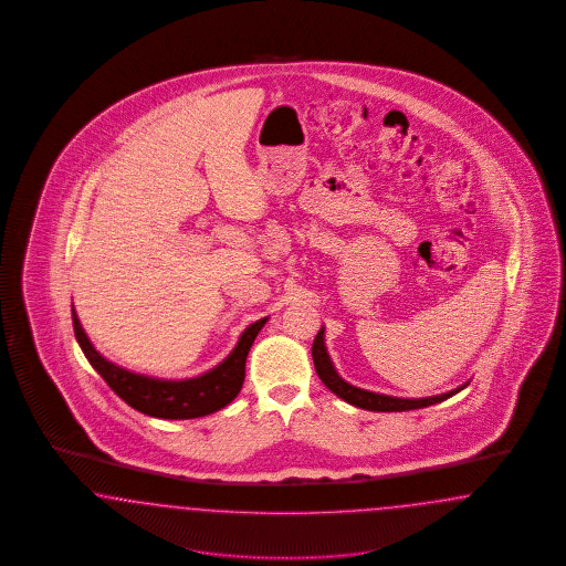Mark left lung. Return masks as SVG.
I'll return each mask as SVG.
<instances>
[{"mask_svg": "<svg viewBox=\"0 0 566 566\" xmlns=\"http://www.w3.org/2000/svg\"><path fill=\"white\" fill-rule=\"evenodd\" d=\"M312 356H314V366H316L317 377L322 379V384L326 385L333 394H337L339 398H343L345 402L354 405V407L364 408V410H377V412H398V410H412V408H426L431 405H438L447 398L454 396L457 391H461L465 385L447 391V394H440V396H431V398H394V396H385V394H375V391H366L360 387H354V385L343 381L333 360L326 352V345H324V328L317 331L316 339L312 345Z\"/></svg>", "mask_w": 566, "mask_h": 566, "instance_id": "8db88e82", "label": "left lung"}]
</instances>
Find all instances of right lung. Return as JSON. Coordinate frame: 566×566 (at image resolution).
Masks as SVG:
<instances>
[{
  "label": "right lung",
  "mask_w": 566,
  "mask_h": 566,
  "mask_svg": "<svg viewBox=\"0 0 566 566\" xmlns=\"http://www.w3.org/2000/svg\"><path fill=\"white\" fill-rule=\"evenodd\" d=\"M71 316H73L75 339L80 343L88 363L92 364V368L105 379V384L109 385L126 405H130L143 415L158 417V419H196L227 407L242 389L250 347L256 339L259 331L268 322V317H263L250 324L249 328L242 333L238 345L233 347V352L212 370L193 379L164 381V379L136 375L105 360L92 347L91 339L86 337L75 310H71Z\"/></svg>",
  "instance_id": "1"
}]
</instances>
